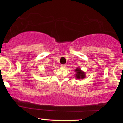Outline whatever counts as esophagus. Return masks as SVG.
Returning <instances> with one entry per match:
<instances>
[{
  "label": "esophagus",
  "instance_id": "1",
  "mask_svg": "<svg viewBox=\"0 0 123 123\" xmlns=\"http://www.w3.org/2000/svg\"><path fill=\"white\" fill-rule=\"evenodd\" d=\"M61 68H66V65L65 64L61 65Z\"/></svg>",
  "mask_w": 123,
  "mask_h": 123
}]
</instances>
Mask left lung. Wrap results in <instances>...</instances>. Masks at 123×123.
I'll list each match as a JSON object with an SVG mask.
<instances>
[{
  "instance_id": "left-lung-1",
  "label": "left lung",
  "mask_w": 123,
  "mask_h": 123,
  "mask_svg": "<svg viewBox=\"0 0 123 123\" xmlns=\"http://www.w3.org/2000/svg\"><path fill=\"white\" fill-rule=\"evenodd\" d=\"M76 74H75V77L77 79H83L84 78H85L86 74L84 72L82 71L80 68H77V69H76L75 70Z\"/></svg>"
}]
</instances>
